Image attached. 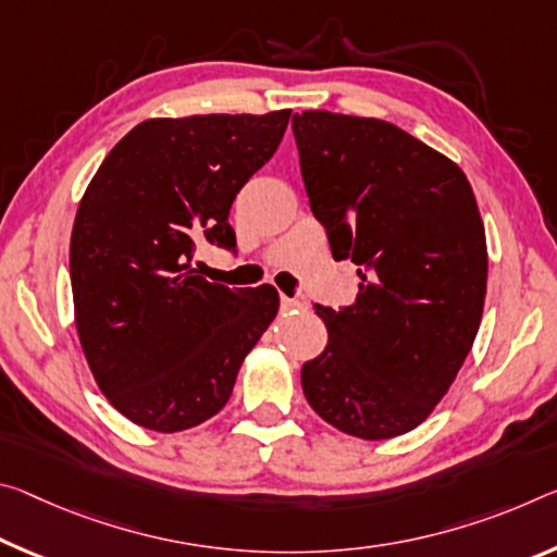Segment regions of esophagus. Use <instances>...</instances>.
Wrapping results in <instances>:
<instances>
[{
	"label": "esophagus",
	"instance_id": "34e87169",
	"mask_svg": "<svg viewBox=\"0 0 557 557\" xmlns=\"http://www.w3.org/2000/svg\"><path fill=\"white\" fill-rule=\"evenodd\" d=\"M280 305H282V312H297V310H302V302H299L297 297L282 295V297H280Z\"/></svg>",
	"mask_w": 557,
	"mask_h": 557
}]
</instances>
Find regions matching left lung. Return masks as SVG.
Returning a JSON list of instances; mask_svg holds the SVG:
<instances>
[{"instance_id":"left-lung-1","label":"left lung","mask_w":557,"mask_h":557,"mask_svg":"<svg viewBox=\"0 0 557 557\" xmlns=\"http://www.w3.org/2000/svg\"><path fill=\"white\" fill-rule=\"evenodd\" d=\"M305 190L334 260L357 264L349 307L314 305L326 347L302 389L344 434H406L454 384L479 332L488 252L461 168L394 123L293 116Z\"/></svg>"}]
</instances>
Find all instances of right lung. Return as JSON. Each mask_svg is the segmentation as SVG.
<instances>
[{
	"label": "right lung",
	"instance_id": "1",
	"mask_svg": "<svg viewBox=\"0 0 557 557\" xmlns=\"http://www.w3.org/2000/svg\"><path fill=\"white\" fill-rule=\"evenodd\" d=\"M289 113L138 123L78 202L69 255L78 339L106 399L138 426L173 434L215 417L275 320V287L208 282L193 258L202 243L235 252L231 206L277 151Z\"/></svg>",
	"mask_w": 557,
	"mask_h": 557
}]
</instances>
